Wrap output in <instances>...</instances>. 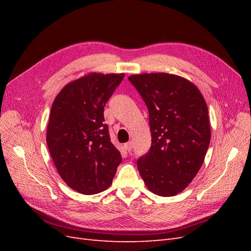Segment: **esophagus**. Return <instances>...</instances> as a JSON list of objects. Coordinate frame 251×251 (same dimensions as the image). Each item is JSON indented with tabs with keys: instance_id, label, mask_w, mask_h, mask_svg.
<instances>
[{
	"instance_id": "esophagus-1",
	"label": "esophagus",
	"mask_w": 251,
	"mask_h": 251,
	"mask_svg": "<svg viewBox=\"0 0 251 251\" xmlns=\"http://www.w3.org/2000/svg\"><path fill=\"white\" fill-rule=\"evenodd\" d=\"M124 148H125V150L127 151V153H130V151H131L132 149H133V143H132L131 141H130V142H126V143H125Z\"/></svg>"
}]
</instances>
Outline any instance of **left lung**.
<instances>
[{
    "mask_svg": "<svg viewBox=\"0 0 251 251\" xmlns=\"http://www.w3.org/2000/svg\"><path fill=\"white\" fill-rule=\"evenodd\" d=\"M149 110L151 146L137 160L151 192L162 197L181 193L203 164L210 142L208 110L194 83L168 73L131 75Z\"/></svg>",
    "mask_w": 251,
    "mask_h": 251,
    "instance_id": "left-lung-1",
    "label": "left lung"
}]
</instances>
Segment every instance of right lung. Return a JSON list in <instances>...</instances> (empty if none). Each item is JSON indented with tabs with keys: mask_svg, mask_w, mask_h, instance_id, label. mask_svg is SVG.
Returning <instances> with one entry per match:
<instances>
[{
	"mask_svg": "<svg viewBox=\"0 0 251 251\" xmlns=\"http://www.w3.org/2000/svg\"><path fill=\"white\" fill-rule=\"evenodd\" d=\"M124 77V73L89 74L68 83L53 101L48 149L59 176L80 194L107 189L123 160L103 123V109Z\"/></svg>",
	"mask_w": 251,
	"mask_h": 251,
	"instance_id": "right-lung-1",
	"label": "right lung"
}]
</instances>
